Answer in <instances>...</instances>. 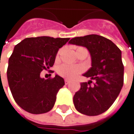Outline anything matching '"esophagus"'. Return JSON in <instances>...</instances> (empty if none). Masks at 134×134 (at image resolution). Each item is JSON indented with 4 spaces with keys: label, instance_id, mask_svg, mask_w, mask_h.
<instances>
[{
    "label": "esophagus",
    "instance_id": "1",
    "mask_svg": "<svg viewBox=\"0 0 134 134\" xmlns=\"http://www.w3.org/2000/svg\"><path fill=\"white\" fill-rule=\"evenodd\" d=\"M64 82H65V84L67 85L70 83V80L69 79H64Z\"/></svg>",
    "mask_w": 134,
    "mask_h": 134
}]
</instances>
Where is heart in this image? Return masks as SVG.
<instances>
[{
	"label": "heart",
	"instance_id": "1",
	"mask_svg": "<svg viewBox=\"0 0 134 134\" xmlns=\"http://www.w3.org/2000/svg\"><path fill=\"white\" fill-rule=\"evenodd\" d=\"M81 49H84V48L79 47V48H77V50ZM59 53H58V55L57 56V58H58ZM82 70V67L78 66V65H71V64H62V65H61L60 67L58 68V74L60 76H61L62 77H64V78L67 79L73 78L78 73H81Z\"/></svg>",
	"mask_w": 134,
	"mask_h": 134
}]
</instances>
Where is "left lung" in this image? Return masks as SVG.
Returning <instances> with one entry per match:
<instances>
[{"label": "left lung", "mask_w": 134, "mask_h": 134, "mask_svg": "<svg viewBox=\"0 0 134 134\" xmlns=\"http://www.w3.org/2000/svg\"><path fill=\"white\" fill-rule=\"evenodd\" d=\"M69 44L84 46L88 50L91 67L82 75L90 79L82 82L73 97L76 110L86 115H98L106 112L119 94L124 82L121 52L110 40L97 34L71 39ZM95 81L91 86L89 85Z\"/></svg>", "instance_id": "obj_1"}]
</instances>
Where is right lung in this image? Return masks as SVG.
<instances>
[{
    "label": "right lung",
    "mask_w": 134,
    "mask_h": 134,
    "mask_svg": "<svg viewBox=\"0 0 134 134\" xmlns=\"http://www.w3.org/2000/svg\"><path fill=\"white\" fill-rule=\"evenodd\" d=\"M70 38L29 37L14 47L9 58L7 80L15 101L32 114L46 113L55 105L64 80L56 74L45 79L40 73L53 66L60 48Z\"/></svg>",
    "instance_id": "add662e5"
}]
</instances>
